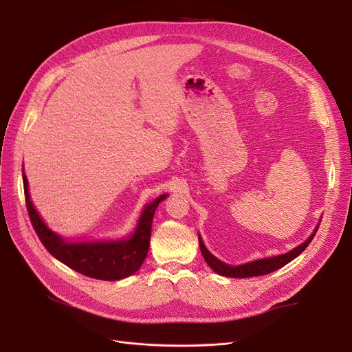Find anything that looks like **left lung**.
I'll use <instances>...</instances> for the list:
<instances>
[{
  "label": "left lung",
  "mask_w": 352,
  "mask_h": 352,
  "mask_svg": "<svg viewBox=\"0 0 352 352\" xmlns=\"http://www.w3.org/2000/svg\"><path fill=\"white\" fill-rule=\"evenodd\" d=\"M322 221V219L318 220ZM318 225L320 223H317V226L314 228V230L311 232V235L308 236L302 243L298 245V247L292 248L291 251H287L285 254H279V255H272V257H264V258H258V260H252V261H248V263H243V264H238V265H232V264H228L225 261L219 260L216 255H212L207 247L204 245V242H202V238L198 233V241H199V250H201V254L202 257H204L206 263L210 265V267L214 270L217 274L220 276H225V278H239V279H243V278H254V276H263V274H269L274 270H278L280 267H283V265H286L287 263H291L294 258H296L298 255H300L307 247L308 243L311 242V239L314 238L316 232L318 229Z\"/></svg>",
  "instance_id": "8db88e82"
}]
</instances>
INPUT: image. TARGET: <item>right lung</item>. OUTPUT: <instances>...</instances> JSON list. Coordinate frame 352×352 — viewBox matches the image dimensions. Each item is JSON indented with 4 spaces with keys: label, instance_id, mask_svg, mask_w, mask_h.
Masks as SVG:
<instances>
[{
    "label": "right lung",
    "instance_id": "1",
    "mask_svg": "<svg viewBox=\"0 0 352 352\" xmlns=\"http://www.w3.org/2000/svg\"><path fill=\"white\" fill-rule=\"evenodd\" d=\"M23 188L29 217L36 235L48 252L67 267L100 280H120L140 270L150 248L154 212L168 194H163L144 206L135 229L127 236L116 239L73 241L48 228L29 194V182L23 172Z\"/></svg>",
    "mask_w": 352,
    "mask_h": 352
}]
</instances>
